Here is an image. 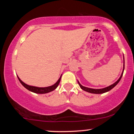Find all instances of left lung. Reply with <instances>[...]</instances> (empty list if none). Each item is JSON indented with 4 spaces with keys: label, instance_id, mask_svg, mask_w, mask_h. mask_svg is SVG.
Instances as JSON below:
<instances>
[{
    "label": "left lung",
    "instance_id": "1",
    "mask_svg": "<svg viewBox=\"0 0 134 134\" xmlns=\"http://www.w3.org/2000/svg\"><path fill=\"white\" fill-rule=\"evenodd\" d=\"M124 68H125V61H124V69H123V71H122V72H121V74L120 77V78L115 83H113V84H111V85L109 86H108L107 87H104V88H102V89L89 88V87L83 86H82L81 84H80V82H79V81H77L78 84H79L80 87H81V88L82 89V90L85 91H86V92H88V93H93V94H103V93H107V92L109 91L112 90V89H113V87H114L115 86H116V84H118V82H119V81H120L121 77H122V76H123V74H124Z\"/></svg>",
    "mask_w": 134,
    "mask_h": 134
}]
</instances>
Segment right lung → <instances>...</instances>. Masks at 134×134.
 <instances>
[{"label":"right lung","instance_id":"obj_1","mask_svg":"<svg viewBox=\"0 0 134 134\" xmlns=\"http://www.w3.org/2000/svg\"><path fill=\"white\" fill-rule=\"evenodd\" d=\"M61 77H62V75H61L60 77V78L58 79V81H57V82L53 84V85L50 86H48V87H39L27 85V84H25L24 82H23V81L19 79V77L18 76V79H19V82L21 83V84H22L23 86L25 87V88H26L27 90L33 92V93H37V94H45V93H50V92L52 91L55 90V89L58 87V84H59L60 82Z\"/></svg>","mask_w":134,"mask_h":134}]
</instances>
